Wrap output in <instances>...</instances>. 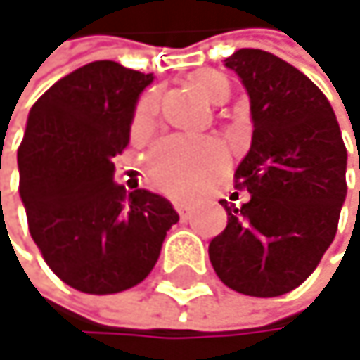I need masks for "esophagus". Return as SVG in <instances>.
I'll return each instance as SVG.
<instances>
[{
    "mask_svg": "<svg viewBox=\"0 0 360 360\" xmlns=\"http://www.w3.org/2000/svg\"><path fill=\"white\" fill-rule=\"evenodd\" d=\"M174 209H176V213H179V217H181V219H188V217H190L188 205H184V202H174Z\"/></svg>",
    "mask_w": 360,
    "mask_h": 360,
    "instance_id": "obj_1",
    "label": "esophagus"
}]
</instances>
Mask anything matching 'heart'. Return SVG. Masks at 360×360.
<instances>
[{
    "instance_id": "obj_1",
    "label": "heart",
    "mask_w": 360,
    "mask_h": 360,
    "mask_svg": "<svg viewBox=\"0 0 360 360\" xmlns=\"http://www.w3.org/2000/svg\"><path fill=\"white\" fill-rule=\"evenodd\" d=\"M192 89L211 104H221L230 96V81L217 70H198L190 74ZM158 112V96L147 94L134 112L132 132H147ZM226 149L217 141H188V139H164L149 155L147 172L151 181L168 194L188 196L196 192L205 181L224 166Z\"/></svg>"
}]
</instances>
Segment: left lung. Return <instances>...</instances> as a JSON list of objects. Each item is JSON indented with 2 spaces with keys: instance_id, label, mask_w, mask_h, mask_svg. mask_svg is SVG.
<instances>
[{
  "instance_id": "1",
  "label": "left lung",
  "mask_w": 360,
  "mask_h": 360,
  "mask_svg": "<svg viewBox=\"0 0 360 360\" xmlns=\"http://www.w3.org/2000/svg\"><path fill=\"white\" fill-rule=\"evenodd\" d=\"M224 65L250 96L252 147L235 170L250 200H221L228 224L209 258L228 288L279 297L303 284L335 239L348 151L326 96L295 65L260 49H239Z\"/></svg>"
}]
</instances>
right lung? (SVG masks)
<instances>
[{
    "mask_svg": "<svg viewBox=\"0 0 360 360\" xmlns=\"http://www.w3.org/2000/svg\"><path fill=\"white\" fill-rule=\"evenodd\" d=\"M153 74L94 61L57 81L30 110L18 147V194L51 271L87 295L127 290L151 273L172 205L115 184L139 96Z\"/></svg>",
    "mask_w": 360,
    "mask_h": 360,
    "instance_id": "1",
    "label": "right lung"
}]
</instances>
